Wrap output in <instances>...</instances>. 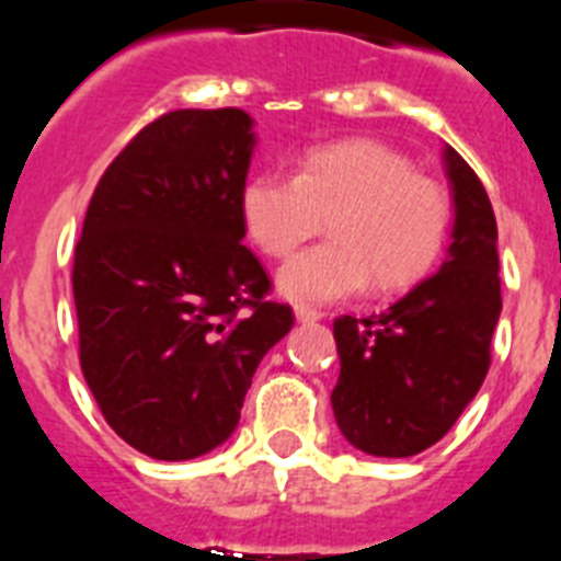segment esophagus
I'll return each mask as SVG.
<instances>
[{
    "mask_svg": "<svg viewBox=\"0 0 561 561\" xmlns=\"http://www.w3.org/2000/svg\"><path fill=\"white\" fill-rule=\"evenodd\" d=\"M321 310H313V308H296V321L299 324H313V321H321Z\"/></svg>",
    "mask_w": 561,
    "mask_h": 561,
    "instance_id": "1",
    "label": "esophagus"
}]
</instances>
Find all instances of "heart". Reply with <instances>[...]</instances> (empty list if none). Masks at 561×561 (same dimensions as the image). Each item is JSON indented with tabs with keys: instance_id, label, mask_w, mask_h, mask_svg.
I'll use <instances>...</instances> for the list:
<instances>
[{
	"instance_id": "1",
	"label": "heart",
	"mask_w": 561,
	"mask_h": 561,
	"mask_svg": "<svg viewBox=\"0 0 561 561\" xmlns=\"http://www.w3.org/2000/svg\"><path fill=\"white\" fill-rule=\"evenodd\" d=\"M240 217L248 240L285 260L321 228L330 240L301 251L276 274L294 305H328L367 287L392 294L435 267L451 226L449 192L378 140H335L301 154L296 178L245 180Z\"/></svg>"
}]
</instances>
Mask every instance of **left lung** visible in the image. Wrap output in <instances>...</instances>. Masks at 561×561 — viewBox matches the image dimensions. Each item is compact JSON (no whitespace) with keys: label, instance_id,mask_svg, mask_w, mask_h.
I'll return each mask as SVG.
<instances>
[{"label":"left lung","instance_id":"obj_1","mask_svg":"<svg viewBox=\"0 0 561 561\" xmlns=\"http://www.w3.org/2000/svg\"><path fill=\"white\" fill-rule=\"evenodd\" d=\"M443 165L455 199V226L440 271L367 319L333 321L339 383L333 412L341 435L375 457H412L435 446L491 364L503 296L496 220L483 183L446 146Z\"/></svg>","mask_w":561,"mask_h":561}]
</instances>
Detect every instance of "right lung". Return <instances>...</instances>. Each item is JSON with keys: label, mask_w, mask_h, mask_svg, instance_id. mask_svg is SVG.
Here are the masks:
<instances>
[{"label": "right lung", "mask_w": 561, "mask_h": 561, "mask_svg": "<svg viewBox=\"0 0 561 561\" xmlns=\"http://www.w3.org/2000/svg\"><path fill=\"white\" fill-rule=\"evenodd\" d=\"M253 118L174 110L112 160L72 262L78 353L115 435L154 460L217 449L294 310L242 245Z\"/></svg>", "instance_id": "1"}]
</instances>
